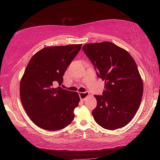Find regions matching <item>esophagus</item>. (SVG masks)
Segmentation results:
<instances>
[{
	"label": "esophagus",
	"instance_id": "1",
	"mask_svg": "<svg viewBox=\"0 0 160 160\" xmlns=\"http://www.w3.org/2000/svg\"><path fill=\"white\" fill-rule=\"evenodd\" d=\"M90 93L88 92H79V96L81 100H85L87 97H89Z\"/></svg>",
	"mask_w": 160,
	"mask_h": 160
}]
</instances>
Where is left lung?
I'll return each instance as SVG.
<instances>
[{"mask_svg": "<svg viewBox=\"0 0 160 160\" xmlns=\"http://www.w3.org/2000/svg\"><path fill=\"white\" fill-rule=\"evenodd\" d=\"M82 50L104 81L102 95H94V120L102 128L116 130L126 126L136 113L143 94V82L133 58L109 42L85 44Z\"/></svg>", "mask_w": 160, "mask_h": 160, "instance_id": "1", "label": "left lung"}]
</instances>
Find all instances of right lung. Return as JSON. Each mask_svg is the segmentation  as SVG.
<instances>
[{"mask_svg":"<svg viewBox=\"0 0 160 160\" xmlns=\"http://www.w3.org/2000/svg\"><path fill=\"white\" fill-rule=\"evenodd\" d=\"M81 47H48L37 52L29 61L20 80V99L27 114L39 128L57 131L73 120L79 94L58 85L63 83V75Z\"/></svg>","mask_w":160,"mask_h":160,"instance_id":"add662e5","label":"right lung"}]
</instances>
